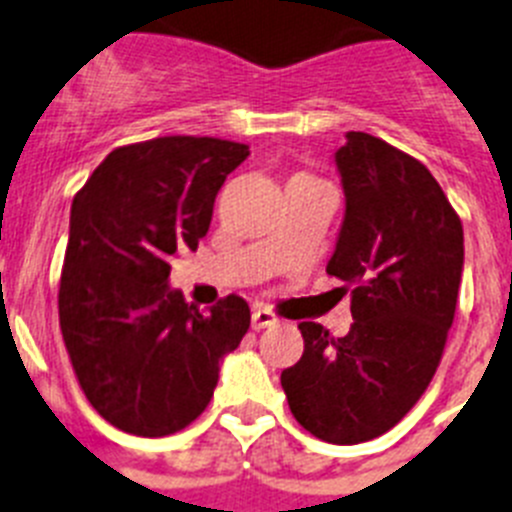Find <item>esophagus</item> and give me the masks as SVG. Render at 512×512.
I'll use <instances>...</instances> for the list:
<instances>
[{"instance_id": "1", "label": "esophagus", "mask_w": 512, "mask_h": 512, "mask_svg": "<svg viewBox=\"0 0 512 512\" xmlns=\"http://www.w3.org/2000/svg\"><path fill=\"white\" fill-rule=\"evenodd\" d=\"M279 318L269 307H253L251 312V328L261 330V328H271V325H277Z\"/></svg>"}]
</instances>
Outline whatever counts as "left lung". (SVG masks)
<instances>
[{"mask_svg": "<svg viewBox=\"0 0 512 512\" xmlns=\"http://www.w3.org/2000/svg\"><path fill=\"white\" fill-rule=\"evenodd\" d=\"M346 210L330 277L354 284V325L330 338L300 323L305 351L282 372L297 423L351 446L400 423L431 384L454 323L464 230L433 174L366 133L333 153Z\"/></svg>", "mask_w": 512, "mask_h": 512, "instance_id": "1", "label": "left lung"}]
</instances>
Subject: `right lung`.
Listing matches in <instances>:
<instances>
[{
  "label": "right lung",
  "mask_w": 512,
  "mask_h": 512,
  "mask_svg": "<svg viewBox=\"0 0 512 512\" xmlns=\"http://www.w3.org/2000/svg\"><path fill=\"white\" fill-rule=\"evenodd\" d=\"M248 146L169 135L112 151L71 202L58 318L81 390L133 436L182 431L207 408L251 325L241 297L200 312L169 287L171 259L210 230Z\"/></svg>",
  "instance_id": "add662e5"
}]
</instances>
